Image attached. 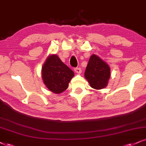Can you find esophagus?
I'll return each instance as SVG.
<instances>
[{
    "mask_svg": "<svg viewBox=\"0 0 146 146\" xmlns=\"http://www.w3.org/2000/svg\"><path fill=\"white\" fill-rule=\"evenodd\" d=\"M74 71L78 74H80L82 73V69L80 68H74Z\"/></svg>",
    "mask_w": 146,
    "mask_h": 146,
    "instance_id": "obj_1",
    "label": "esophagus"
}]
</instances>
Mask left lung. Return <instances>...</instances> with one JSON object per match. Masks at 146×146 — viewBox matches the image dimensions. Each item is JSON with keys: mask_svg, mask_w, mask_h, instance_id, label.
<instances>
[{"mask_svg": "<svg viewBox=\"0 0 146 146\" xmlns=\"http://www.w3.org/2000/svg\"><path fill=\"white\" fill-rule=\"evenodd\" d=\"M84 76L92 88L101 90L108 86L110 78V68L99 56L92 54L88 63Z\"/></svg>", "mask_w": 146, "mask_h": 146, "instance_id": "left-lung-1", "label": "left lung"}]
</instances>
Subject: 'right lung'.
I'll use <instances>...</instances> for the list:
<instances>
[{
	"instance_id": "obj_1",
	"label": "right lung",
	"mask_w": 146,
	"mask_h": 146,
	"mask_svg": "<svg viewBox=\"0 0 146 146\" xmlns=\"http://www.w3.org/2000/svg\"><path fill=\"white\" fill-rule=\"evenodd\" d=\"M42 79L52 92L60 94L68 88L74 73L56 54L49 56L42 66Z\"/></svg>"
}]
</instances>
